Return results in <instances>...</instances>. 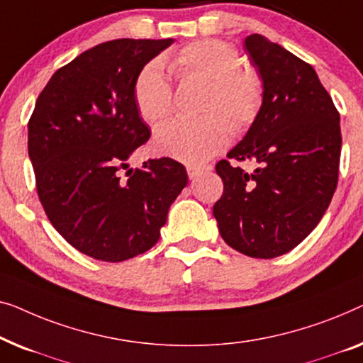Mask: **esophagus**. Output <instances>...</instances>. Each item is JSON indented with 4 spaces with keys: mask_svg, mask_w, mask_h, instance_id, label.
<instances>
[{
    "mask_svg": "<svg viewBox=\"0 0 363 363\" xmlns=\"http://www.w3.org/2000/svg\"><path fill=\"white\" fill-rule=\"evenodd\" d=\"M211 167H201V166H187V176L189 179H197L199 176L207 172Z\"/></svg>",
    "mask_w": 363,
    "mask_h": 363,
    "instance_id": "obj_1",
    "label": "esophagus"
}]
</instances>
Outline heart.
<instances>
[{"mask_svg": "<svg viewBox=\"0 0 363 363\" xmlns=\"http://www.w3.org/2000/svg\"><path fill=\"white\" fill-rule=\"evenodd\" d=\"M177 79L207 82L202 120H174L156 131L155 151L161 156L196 166L222 151L228 143V125L235 131L248 128L263 105V80L250 65L240 64L238 50L218 39L194 40L166 55ZM136 108L150 125L166 120L172 111V90L157 62L141 69L133 86ZM229 123L227 124L226 121Z\"/></svg>", "mask_w": 363, "mask_h": 363, "instance_id": "obj_1", "label": "heart"}]
</instances>
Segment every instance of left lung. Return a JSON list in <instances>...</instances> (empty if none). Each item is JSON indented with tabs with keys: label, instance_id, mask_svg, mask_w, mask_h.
Masks as SVG:
<instances>
[{
	"label": "left lung",
	"instance_id": "obj_1",
	"mask_svg": "<svg viewBox=\"0 0 363 363\" xmlns=\"http://www.w3.org/2000/svg\"><path fill=\"white\" fill-rule=\"evenodd\" d=\"M243 49L263 80V105L227 157L258 167L217 162L223 194L213 217L228 247L268 259L298 247L328 211L339 177L340 116L304 60L262 34L247 35Z\"/></svg>",
	"mask_w": 363,
	"mask_h": 363
}]
</instances>
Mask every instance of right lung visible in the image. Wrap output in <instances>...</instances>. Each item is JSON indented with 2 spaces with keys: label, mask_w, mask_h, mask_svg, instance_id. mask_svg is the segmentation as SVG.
I'll list each match as a JSON object with an SVG mask.
<instances>
[{
  "label": "right lung",
  "mask_w": 363,
  "mask_h": 363,
  "mask_svg": "<svg viewBox=\"0 0 363 363\" xmlns=\"http://www.w3.org/2000/svg\"><path fill=\"white\" fill-rule=\"evenodd\" d=\"M174 39H115L59 69L35 101L28 151L50 223L79 252L125 262L155 247L187 172L171 157L126 161L151 131L133 86Z\"/></svg>",
  "instance_id": "1"
}]
</instances>
